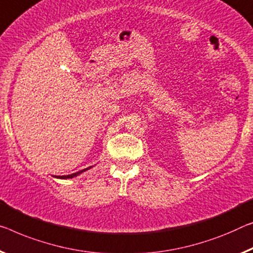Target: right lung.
<instances>
[{"mask_svg":"<svg viewBox=\"0 0 253 253\" xmlns=\"http://www.w3.org/2000/svg\"><path fill=\"white\" fill-rule=\"evenodd\" d=\"M90 169V167H88V169H83V170H79V172H77V173H72V174H70V175L55 176V177H57V178H72V177H75V176H77V175H79L80 173H83V172H84V170H87V169Z\"/></svg>","mask_w":253,"mask_h":253,"instance_id":"right-lung-1","label":"right lung"}]
</instances>
